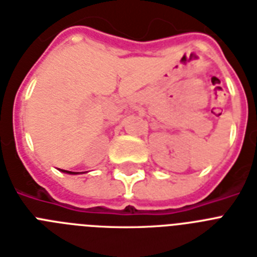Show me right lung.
I'll return each instance as SVG.
<instances>
[{"instance_id":"add662e5","label":"right lung","mask_w":257,"mask_h":257,"mask_svg":"<svg viewBox=\"0 0 257 257\" xmlns=\"http://www.w3.org/2000/svg\"><path fill=\"white\" fill-rule=\"evenodd\" d=\"M60 172H63V173H67V174H79V173H75V172H68V170H62V169H60Z\"/></svg>"}]
</instances>
